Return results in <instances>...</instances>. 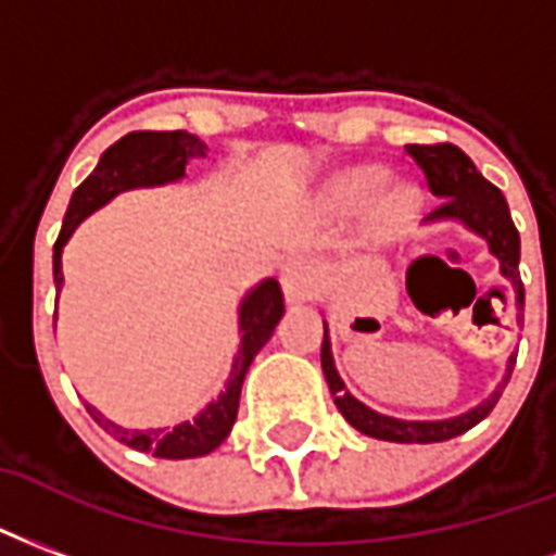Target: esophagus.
<instances>
[{"label": "esophagus", "mask_w": 556, "mask_h": 556, "mask_svg": "<svg viewBox=\"0 0 556 556\" xmlns=\"http://www.w3.org/2000/svg\"><path fill=\"white\" fill-rule=\"evenodd\" d=\"M281 287L283 295L290 299V302H299V299H307L311 290H314V266L307 261H290L281 269Z\"/></svg>", "instance_id": "obj_1"}]
</instances>
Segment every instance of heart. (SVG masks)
I'll return each mask as SVG.
<instances>
[{"label": "heart", "mask_w": 556, "mask_h": 556, "mask_svg": "<svg viewBox=\"0 0 556 556\" xmlns=\"http://www.w3.org/2000/svg\"><path fill=\"white\" fill-rule=\"evenodd\" d=\"M384 191V174L379 168H358V172H350L334 189V198H338L340 206H346V210H364V206H370L376 198H381ZM417 206V194L412 189H391L386 192L382 199V213L388 218H406L412 210Z\"/></svg>", "instance_id": "b5f03b06"}]
</instances>
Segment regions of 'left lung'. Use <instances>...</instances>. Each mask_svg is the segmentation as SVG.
Wrapping results in <instances>:
<instances>
[{"label":"left lung","instance_id":"obj_1","mask_svg":"<svg viewBox=\"0 0 556 556\" xmlns=\"http://www.w3.org/2000/svg\"><path fill=\"white\" fill-rule=\"evenodd\" d=\"M406 153L417 162V168L424 172L432 194L441 198V204L432 210L429 218H456V222H465L468 228L477 230L480 237H485L492 254L501 261L504 278L513 281V287H516L518 317H521L525 314V283H521V275H518L521 239H518V230L513 225V216H509V206H506V198L501 194V189L489 184L483 174L477 172V165L456 144H408ZM513 364H516V358H509L504 384L485 403H480L471 412H465V415L450 417V420H396V417L372 412V408H367L355 396L343 391V382H340L334 362H331L328 334L323 338V372H326V382L331 388V394H334V406H338L340 415L346 417L358 432L370 435V439L400 441V444L447 441L477 427L483 417H489V412L497 403V396H501V391L509 382Z\"/></svg>","mask_w":556,"mask_h":556}]
</instances>
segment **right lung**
Segmentation results:
<instances>
[{
  "label": "right lung",
  "mask_w": 556,
  "mask_h": 556,
  "mask_svg": "<svg viewBox=\"0 0 556 556\" xmlns=\"http://www.w3.org/2000/svg\"><path fill=\"white\" fill-rule=\"evenodd\" d=\"M206 144L194 139L184 129H172V132H156V129H139V132H127L124 139L115 141L112 148L100 156V165L94 174H88V180L79 184L73 192L71 206L64 213L62 233L52 245V278L55 287H62V249L71 239L76 225L85 216H91L97 206L112 201L117 192L132 189V186H160L168 180H180L186 174V162L192 156H204ZM283 295L278 281H263L257 290L245 295V302L239 307V331H242V346H239L237 362L230 370L228 391L218 396L216 403L194 417L192 424H177L174 429H124L106 420L97 408L88 406V415L94 417L100 427L106 429L112 439L127 444L141 453H153L160 459H192V456H204L210 450H216L222 441L228 439L230 427L237 420L239 412V391H242V379L249 372L254 355L263 350V343L273 338L275 326L281 319Z\"/></svg>",
  "instance_id": "obj_1"
}]
</instances>
